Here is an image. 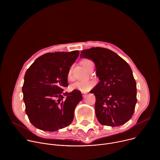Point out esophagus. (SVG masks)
I'll return each instance as SVG.
<instances>
[{
  "label": "esophagus",
  "instance_id": "esophagus-1",
  "mask_svg": "<svg viewBox=\"0 0 160 160\" xmlns=\"http://www.w3.org/2000/svg\"><path fill=\"white\" fill-rule=\"evenodd\" d=\"M82 96H83V97H86V95H87V93H86V92H82Z\"/></svg>",
  "mask_w": 160,
  "mask_h": 160
}]
</instances>
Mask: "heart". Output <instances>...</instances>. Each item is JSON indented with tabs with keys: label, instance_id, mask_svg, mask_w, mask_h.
I'll return each mask as SVG.
<instances>
[{
	"label": "heart",
	"instance_id": "heart-1",
	"mask_svg": "<svg viewBox=\"0 0 160 160\" xmlns=\"http://www.w3.org/2000/svg\"><path fill=\"white\" fill-rule=\"evenodd\" d=\"M92 62L88 59H84L82 61V65L87 69L89 63ZM68 79L71 80L72 79V68L69 69L68 72ZM93 86V82L89 80H80L74 82L71 88L74 90H78L81 92H86L89 91Z\"/></svg>",
	"mask_w": 160,
	"mask_h": 160
}]
</instances>
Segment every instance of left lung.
Instances as JSON below:
<instances>
[{
  "label": "left lung",
  "instance_id": "1",
  "mask_svg": "<svg viewBox=\"0 0 160 160\" xmlns=\"http://www.w3.org/2000/svg\"><path fill=\"white\" fill-rule=\"evenodd\" d=\"M80 57L92 60L97 68L100 82L90 92L95 96V113L100 123L116 127L128 122L137 102L136 83L129 65L103 48L83 50Z\"/></svg>",
  "mask_w": 160,
  "mask_h": 160
}]
</instances>
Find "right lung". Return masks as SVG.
Listing matches in <instances>:
<instances>
[{
	"mask_svg": "<svg viewBox=\"0 0 160 160\" xmlns=\"http://www.w3.org/2000/svg\"><path fill=\"white\" fill-rule=\"evenodd\" d=\"M79 51L48 52L28 69L22 86L26 113L30 122L45 131H55L70 125L74 111L82 100L81 92H63L68 86V72Z\"/></svg>",
	"mask_w": 160,
	"mask_h": 160,
	"instance_id": "1",
	"label": "right lung"
}]
</instances>
